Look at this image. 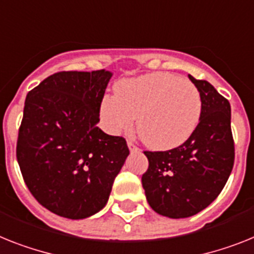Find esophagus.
<instances>
[{"instance_id": "1", "label": "esophagus", "mask_w": 254, "mask_h": 254, "mask_svg": "<svg viewBox=\"0 0 254 254\" xmlns=\"http://www.w3.org/2000/svg\"><path fill=\"white\" fill-rule=\"evenodd\" d=\"M127 147H129V150L130 151H139V148L134 144V142L131 139L127 140Z\"/></svg>"}]
</instances>
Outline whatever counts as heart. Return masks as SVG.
Wrapping results in <instances>:
<instances>
[{
	"instance_id": "heart-1",
	"label": "heart",
	"mask_w": 254,
	"mask_h": 254,
	"mask_svg": "<svg viewBox=\"0 0 254 254\" xmlns=\"http://www.w3.org/2000/svg\"><path fill=\"white\" fill-rule=\"evenodd\" d=\"M106 97L101 117L110 133L130 130L138 116L140 139L155 150H170L185 143L201 116V95L189 80L167 72L127 78Z\"/></svg>"
}]
</instances>
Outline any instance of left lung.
<instances>
[{
    "label": "left lung",
    "mask_w": 254,
    "mask_h": 254,
    "mask_svg": "<svg viewBox=\"0 0 254 254\" xmlns=\"http://www.w3.org/2000/svg\"><path fill=\"white\" fill-rule=\"evenodd\" d=\"M189 77L203 102L195 131L173 150L144 151L148 169L142 185L147 201L169 218L191 217L213 203L229 180L235 159L229 101L208 81Z\"/></svg>",
    "instance_id": "left-lung-1"
}]
</instances>
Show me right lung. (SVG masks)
Masks as SVG:
<instances>
[{"label":"right lung","instance_id":"add662e5","mask_svg":"<svg viewBox=\"0 0 254 254\" xmlns=\"http://www.w3.org/2000/svg\"><path fill=\"white\" fill-rule=\"evenodd\" d=\"M111 77L106 69L58 72L25 98L16 159L35 199L61 217L103 209L129 155L127 140L97 127Z\"/></svg>","mask_w":254,"mask_h":254}]
</instances>
